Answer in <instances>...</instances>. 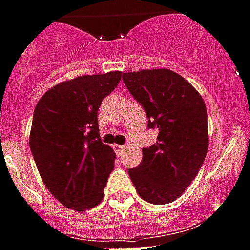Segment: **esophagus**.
<instances>
[{
    "label": "esophagus",
    "mask_w": 250,
    "mask_h": 250,
    "mask_svg": "<svg viewBox=\"0 0 250 250\" xmlns=\"http://www.w3.org/2000/svg\"><path fill=\"white\" fill-rule=\"evenodd\" d=\"M113 148H114V151L116 152V153H120V152L124 151L125 146H124V145H114Z\"/></svg>",
    "instance_id": "34e87169"
}]
</instances>
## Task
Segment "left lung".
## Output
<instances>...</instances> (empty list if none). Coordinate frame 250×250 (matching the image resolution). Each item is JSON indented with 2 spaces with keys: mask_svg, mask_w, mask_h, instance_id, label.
<instances>
[{
  "mask_svg": "<svg viewBox=\"0 0 250 250\" xmlns=\"http://www.w3.org/2000/svg\"><path fill=\"white\" fill-rule=\"evenodd\" d=\"M123 81L144 108L156 144L142 148V161L127 170L147 203L177 200L203 167L208 147V111L198 91L167 68L123 73Z\"/></svg>",
  "mask_w": 250,
  "mask_h": 250,
  "instance_id": "left-lung-1",
  "label": "left lung"
}]
</instances>
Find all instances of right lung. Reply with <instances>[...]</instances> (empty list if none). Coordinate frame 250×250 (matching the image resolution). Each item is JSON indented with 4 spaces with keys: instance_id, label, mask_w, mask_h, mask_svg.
Instances as JSON below:
<instances>
[{
    "instance_id": "right-lung-1",
    "label": "right lung",
    "mask_w": 250,
    "mask_h": 250,
    "mask_svg": "<svg viewBox=\"0 0 250 250\" xmlns=\"http://www.w3.org/2000/svg\"><path fill=\"white\" fill-rule=\"evenodd\" d=\"M120 71L59 83L38 102L29 146L39 174L63 206L93 208L103 199L115 153L99 136L98 109Z\"/></svg>"
}]
</instances>
